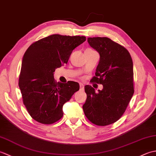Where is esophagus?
Segmentation results:
<instances>
[{"label":"esophagus","instance_id":"esophagus-1","mask_svg":"<svg viewBox=\"0 0 156 156\" xmlns=\"http://www.w3.org/2000/svg\"><path fill=\"white\" fill-rule=\"evenodd\" d=\"M80 87L81 90H83V89H84V84L82 83H80Z\"/></svg>","mask_w":156,"mask_h":156}]
</instances>
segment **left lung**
Segmentation results:
<instances>
[{"label":"left lung","instance_id":"1","mask_svg":"<svg viewBox=\"0 0 156 156\" xmlns=\"http://www.w3.org/2000/svg\"><path fill=\"white\" fill-rule=\"evenodd\" d=\"M88 42L100 54L92 80L103 88L96 92L91 86H85L87 98L82 107L91 122L106 126L121 117L133 97V61L127 49L108 37H88Z\"/></svg>","mask_w":156,"mask_h":156}]
</instances>
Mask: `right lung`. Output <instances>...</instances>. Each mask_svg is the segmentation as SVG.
<instances>
[{
  "instance_id": "right-lung-1",
  "label": "right lung",
  "mask_w": 156,
  "mask_h": 156,
  "mask_svg": "<svg viewBox=\"0 0 156 156\" xmlns=\"http://www.w3.org/2000/svg\"><path fill=\"white\" fill-rule=\"evenodd\" d=\"M86 41L84 36L54 34L34 42L23 55L19 87L31 117L49 125L63 117L62 108L80 88L78 82H57L54 72L67 64L72 51Z\"/></svg>"
}]
</instances>
